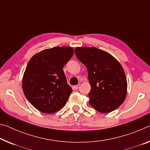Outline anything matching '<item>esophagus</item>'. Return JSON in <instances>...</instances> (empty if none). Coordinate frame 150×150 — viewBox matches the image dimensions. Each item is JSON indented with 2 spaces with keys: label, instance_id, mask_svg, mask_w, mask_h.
<instances>
[{
  "label": "esophagus",
  "instance_id": "esophagus-1",
  "mask_svg": "<svg viewBox=\"0 0 150 150\" xmlns=\"http://www.w3.org/2000/svg\"><path fill=\"white\" fill-rule=\"evenodd\" d=\"M80 84H77V85H76V86H74V88H75L76 89H78V88H80Z\"/></svg>",
  "mask_w": 150,
  "mask_h": 150
}]
</instances>
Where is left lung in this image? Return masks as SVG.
<instances>
[{
  "instance_id": "left-lung-1",
  "label": "left lung",
  "mask_w": 150,
  "mask_h": 150,
  "mask_svg": "<svg viewBox=\"0 0 150 150\" xmlns=\"http://www.w3.org/2000/svg\"><path fill=\"white\" fill-rule=\"evenodd\" d=\"M75 54L88 71L91 107L98 112L107 113L123 104L127 82L118 60L109 53L94 47H76Z\"/></svg>"
}]
</instances>
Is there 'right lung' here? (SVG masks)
Listing matches in <instances>:
<instances>
[{
    "label": "right lung",
    "instance_id": "1",
    "mask_svg": "<svg viewBox=\"0 0 150 150\" xmlns=\"http://www.w3.org/2000/svg\"><path fill=\"white\" fill-rule=\"evenodd\" d=\"M73 54V47L62 46L43 50L30 59L23 76V91L40 111L52 114L66 105L72 89L62 68Z\"/></svg>",
    "mask_w": 150,
    "mask_h": 150
}]
</instances>
